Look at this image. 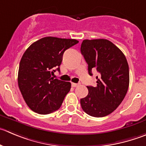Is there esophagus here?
Listing matches in <instances>:
<instances>
[{"instance_id":"esophagus-1","label":"esophagus","mask_w":146,"mask_h":146,"mask_svg":"<svg viewBox=\"0 0 146 146\" xmlns=\"http://www.w3.org/2000/svg\"><path fill=\"white\" fill-rule=\"evenodd\" d=\"M80 84V83H72V86L73 87H76L77 86H79Z\"/></svg>"}]
</instances>
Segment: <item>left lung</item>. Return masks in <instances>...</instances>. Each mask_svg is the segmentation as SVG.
I'll list each match as a JSON object with an SVG mask.
<instances>
[{
	"instance_id": "8db88e82",
	"label": "left lung",
	"mask_w": 146,
	"mask_h": 146,
	"mask_svg": "<svg viewBox=\"0 0 146 146\" xmlns=\"http://www.w3.org/2000/svg\"><path fill=\"white\" fill-rule=\"evenodd\" d=\"M81 53L88 64V72L97 69V86H87L89 93L80 100L89 115L102 117L112 113L123 100L129 87V66L121 50L107 39H85Z\"/></svg>"
}]
</instances>
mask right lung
<instances>
[{
	"label": "right lung",
	"mask_w": 146,
	"mask_h": 146,
	"mask_svg": "<svg viewBox=\"0 0 146 146\" xmlns=\"http://www.w3.org/2000/svg\"><path fill=\"white\" fill-rule=\"evenodd\" d=\"M76 39L44 37L33 43L23 54L18 74L19 90L31 110L47 115L59 109L71 89V83L52 75L59 66L64 52L75 45Z\"/></svg>",
	"instance_id": "right-lung-1"
}]
</instances>
